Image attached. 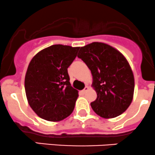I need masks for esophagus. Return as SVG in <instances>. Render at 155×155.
<instances>
[{
    "label": "esophagus",
    "mask_w": 155,
    "mask_h": 155,
    "mask_svg": "<svg viewBox=\"0 0 155 155\" xmlns=\"http://www.w3.org/2000/svg\"><path fill=\"white\" fill-rule=\"evenodd\" d=\"M88 90H89V87H87H87H85V88H84V90H82V93H86V92L88 91Z\"/></svg>",
    "instance_id": "34e87169"
}]
</instances>
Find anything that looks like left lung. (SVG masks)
<instances>
[{
    "label": "left lung",
    "mask_w": 155,
    "mask_h": 155,
    "mask_svg": "<svg viewBox=\"0 0 155 155\" xmlns=\"http://www.w3.org/2000/svg\"><path fill=\"white\" fill-rule=\"evenodd\" d=\"M78 57L91 71L97 98L91 102L93 111L104 118L124 112L134 93V76L126 58L106 44L93 42L81 47Z\"/></svg>",
    "instance_id": "1"
}]
</instances>
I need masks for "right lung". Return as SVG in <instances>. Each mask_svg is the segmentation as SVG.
<instances>
[{
	"label": "right lung",
	"mask_w": 155,
	"mask_h": 155,
	"mask_svg": "<svg viewBox=\"0 0 155 155\" xmlns=\"http://www.w3.org/2000/svg\"><path fill=\"white\" fill-rule=\"evenodd\" d=\"M79 47L56 44L37 53L29 63L25 90L29 105L41 118L59 121L72 113L78 91L70 84L68 68Z\"/></svg>",
	"instance_id": "add662e5"
}]
</instances>
